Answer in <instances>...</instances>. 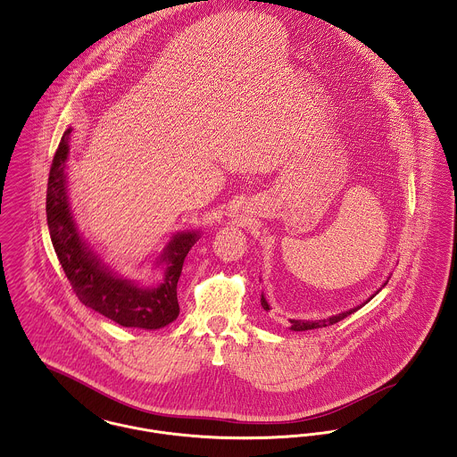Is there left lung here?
Masks as SVG:
<instances>
[{"mask_svg": "<svg viewBox=\"0 0 457 457\" xmlns=\"http://www.w3.org/2000/svg\"><path fill=\"white\" fill-rule=\"evenodd\" d=\"M386 283H388V281H385V283H383V287H385ZM378 292H379V290H378ZM378 292H376V294H378ZM373 296H371V298H373ZM371 298H370V300H371ZM370 300H366V302H370ZM366 302H364V303H366ZM261 303H262L264 311H269L268 300L264 298V295H261ZM364 303H362V305H364ZM362 305H357V307H353V309H350V311H345V312H342V314H337V316H331L329 320H321V321H300V320H290V322H292V328H290V329H294V331H307V329H316V328H324V326H328V324H335V322L345 320V318H347V316H350L352 312L359 311V309H361Z\"/></svg>", "mask_w": 457, "mask_h": 457, "instance_id": "1", "label": "left lung"}]
</instances>
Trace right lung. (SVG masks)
Returning a JSON list of instances; mask_svg holds the SVG:
<instances>
[{"label":"right lung","mask_w":457,"mask_h":457,"mask_svg":"<svg viewBox=\"0 0 457 457\" xmlns=\"http://www.w3.org/2000/svg\"><path fill=\"white\" fill-rule=\"evenodd\" d=\"M69 128L54 152L46 191V219L56 257L74 294L84 305L108 320L126 326L159 329L179 316L178 279L189 248L200 238L198 231L178 233L165 245L159 262L165 264L163 281L145 288L108 270L89 245L82 240L67 196L65 162L69 157Z\"/></svg>","instance_id":"right-lung-1"}]
</instances>
